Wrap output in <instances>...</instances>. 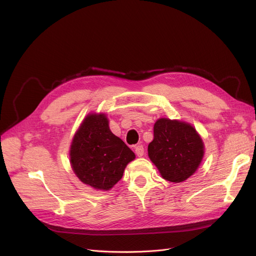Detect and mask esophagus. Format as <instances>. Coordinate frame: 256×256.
I'll return each instance as SVG.
<instances>
[{
	"instance_id": "obj_1",
	"label": "esophagus",
	"mask_w": 256,
	"mask_h": 256,
	"mask_svg": "<svg viewBox=\"0 0 256 256\" xmlns=\"http://www.w3.org/2000/svg\"><path fill=\"white\" fill-rule=\"evenodd\" d=\"M134 153L137 154V156L141 158L144 156V147L142 145L134 146Z\"/></svg>"
}]
</instances>
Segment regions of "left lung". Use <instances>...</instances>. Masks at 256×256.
<instances>
[{"label":"left lung","instance_id":"obj_1","mask_svg":"<svg viewBox=\"0 0 256 256\" xmlns=\"http://www.w3.org/2000/svg\"><path fill=\"white\" fill-rule=\"evenodd\" d=\"M153 136L148 156L162 178L179 183L196 171L204 156V144L190 124L160 118L153 128Z\"/></svg>","mask_w":256,"mask_h":256}]
</instances>
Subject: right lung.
Instances as JSON below:
<instances>
[{
    "mask_svg": "<svg viewBox=\"0 0 256 256\" xmlns=\"http://www.w3.org/2000/svg\"><path fill=\"white\" fill-rule=\"evenodd\" d=\"M134 153L110 130L105 114H90L84 119L71 145L70 162L84 184L109 190L122 178Z\"/></svg>",
    "mask_w": 256,
    "mask_h": 256,
    "instance_id": "right-lung-1",
    "label": "right lung"
}]
</instances>
